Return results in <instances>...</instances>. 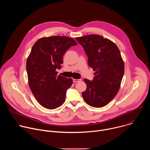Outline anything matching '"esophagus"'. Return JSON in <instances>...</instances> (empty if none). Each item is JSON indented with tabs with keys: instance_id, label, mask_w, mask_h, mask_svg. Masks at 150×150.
Returning <instances> with one entry per match:
<instances>
[{
	"instance_id": "obj_1",
	"label": "esophagus",
	"mask_w": 150,
	"mask_h": 150,
	"mask_svg": "<svg viewBox=\"0 0 150 150\" xmlns=\"http://www.w3.org/2000/svg\"><path fill=\"white\" fill-rule=\"evenodd\" d=\"M81 81V79H73V82H75V83L78 82H79V81Z\"/></svg>"
}]
</instances>
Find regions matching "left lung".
I'll list each match as a JSON object with an SVG mask.
<instances>
[{"instance_id": "obj_1", "label": "left lung", "mask_w": 150, "mask_h": 150, "mask_svg": "<svg viewBox=\"0 0 150 150\" xmlns=\"http://www.w3.org/2000/svg\"><path fill=\"white\" fill-rule=\"evenodd\" d=\"M93 69V80L85 79L87 90L82 95L88 105L102 108L109 104L119 90L125 66L120 50L113 42L97 34L76 37Z\"/></svg>"}]
</instances>
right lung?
<instances>
[{"mask_svg":"<svg viewBox=\"0 0 150 150\" xmlns=\"http://www.w3.org/2000/svg\"><path fill=\"white\" fill-rule=\"evenodd\" d=\"M76 45L72 38L52 36L40 38L31 49L26 64L28 84L37 100L46 109H56L65 100L72 79L57 75L56 69H61L67 50Z\"/></svg>","mask_w":150,"mask_h":150,"instance_id":"add662e5","label":"right lung"}]
</instances>
